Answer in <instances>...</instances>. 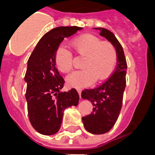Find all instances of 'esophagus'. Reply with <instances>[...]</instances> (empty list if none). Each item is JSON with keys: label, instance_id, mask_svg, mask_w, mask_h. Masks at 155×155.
I'll return each mask as SVG.
<instances>
[{"label": "esophagus", "instance_id": "1", "mask_svg": "<svg viewBox=\"0 0 155 155\" xmlns=\"http://www.w3.org/2000/svg\"><path fill=\"white\" fill-rule=\"evenodd\" d=\"M77 92L78 93H79V95H80V96H81V92H82V89H81V88H77Z\"/></svg>", "mask_w": 155, "mask_h": 155}]
</instances>
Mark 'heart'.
I'll use <instances>...</instances> for the list:
<instances>
[{"instance_id":"obj_1","label":"heart","mask_w":155,"mask_h":155,"mask_svg":"<svg viewBox=\"0 0 155 155\" xmlns=\"http://www.w3.org/2000/svg\"><path fill=\"white\" fill-rule=\"evenodd\" d=\"M72 47L78 55L84 57L82 70L68 75L66 81L71 87L90 86L96 81H103L109 77L117 63V51L110 42H103L101 38L90 34L83 35L72 41ZM54 63L58 70L69 72L73 66L72 54L65 44L59 45L54 54Z\"/></svg>"}]
</instances>
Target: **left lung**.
Here are the masks:
<instances>
[{"label":"left lung","mask_w":155,"mask_h":155,"mask_svg":"<svg viewBox=\"0 0 155 155\" xmlns=\"http://www.w3.org/2000/svg\"><path fill=\"white\" fill-rule=\"evenodd\" d=\"M95 29L99 30L100 35L113 45L117 58V67L110 77L98 87L84 89L81 94L83 99L88 100L94 106L91 114L82 117L85 130L93 134H103L113 127L120 114L126 84L127 63L122 47L115 35L104 28Z\"/></svg>","instance_id":"8db88e82"}]
</instances>
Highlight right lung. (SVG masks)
<instances>
[{
    "label": "right lung",
    "instance_id": "right-lung-1",
    "mask_svg": "<svg viewBox=\"0 0 155 155\" xmlns=\"http://www.w3.org/2000/svg\"><path fill=\"white\" fill-rule=\"evenodd\" d=\"M82 29L60 26L50 30L39 40L29 58L25 75L28 115L33 127L42 134L58 132L64 110L79 103L80 97L75 88L60 92L65 81L56 68L54 54L65 38Z\"/></svg>",
    "mask_w": 155,
    "mask_h": 155
}]
</instances>
